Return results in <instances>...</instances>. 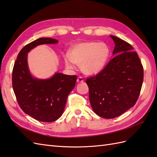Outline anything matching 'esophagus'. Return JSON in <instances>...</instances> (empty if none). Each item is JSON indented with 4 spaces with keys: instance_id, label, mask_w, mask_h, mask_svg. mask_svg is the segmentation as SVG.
<instances>
[{
    "instance_id": "1",
    "label": "esophagus",
    "mask_w": 157,
    "mask_h": 157,
    "mask_svg": "<svg viewBox=\"0 0 157 157\" xmlns=\"http://www.w3.org/2000/svg\"><path fill=\"white\" fill-rule=\"evenodd\" d=\"M77 82H78V83H80V82H82L83 81H84V80H83V78L81 77V76H79V77H78V78H77Z\"/></svg>"
}]
</instances>
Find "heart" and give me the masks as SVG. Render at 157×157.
Returning a JSON list of instances; mask_svg holds the SVG:
<instances>
[{
  "label": "heart",
  "instance_id": "heart-1",
  "mask_svg": "<svg viewBox=\"0 0 157 157\" xmlns=\"http://www.w3.org/2000/svg\"><path fill=\"white\" fill-rule=\"evenodd\" d=\"M109 48L103 42L86 41L75 45L65 57L64 63L68 68H74L73 64L81 67L85 75H95L105 67L109 56Z\"/></svg>",
  "mask_w": 157,
  "mask_h": 157
}]
</instances>
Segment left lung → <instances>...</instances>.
<instances>
[{"label":"left lung","instance_id":"8db88e82","mask_svg":"<svg viewBox=\"0 0 157 157\" xmlns=\"http://www.w3.org/2000/svg\"><path fill=\"white\" fill-rule=\"evenodd\" d=\"M110 37L115 43L114 56L101 71L86 80L93 110L106 119L120 116L135 105L144 78L143 67L131 45Z\"/></svg>","mask_w":157,"mask_h":157}]
</instances>
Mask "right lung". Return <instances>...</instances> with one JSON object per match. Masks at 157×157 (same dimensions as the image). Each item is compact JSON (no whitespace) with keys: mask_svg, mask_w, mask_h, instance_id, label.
I'll use <instances>...</instances> for the list:
<instances>
[{"mask_svg":"<svg viewBox=\"0 0 157 157\" xmlns=\"http://www.w3.org/2000/svg\"><path fill=\"white\" fill-rule=\"evenodd\" d=\"M56 43L55 39L41 37L26 45L19 52L13 69V89L20 107L34 119L44 122L61 117L77 76L56 73L49 79L35 78L29 71L27 53L39 45Z\"/></svg>","mask_w":157,"mask_h":157,"instance_id":"obj_1","label":"right lung"}]
</instances>
